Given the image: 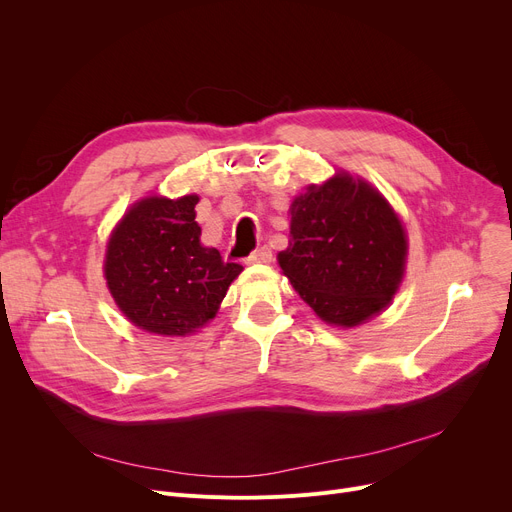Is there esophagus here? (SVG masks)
Listing matches in <instances>:
<instances>
[{
	"instance_id": "esophagus-1",
	"label": "esophagus",
	"mask_w": 512,
	"mask_h": 512,
	"mask_svg": "<svg viewBox=\"0 0 512 512\" xmlns=\"http://www.w3.org/2000/svg\"><path fill=\"white\" fill-rule=\"evenodd\" d=\"M272 259H274V255H272L270 247H259L255 253H251L247 263L249 265H267V263H272Z\"/></svg>"
}]
</instances>
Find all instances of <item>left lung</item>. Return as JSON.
I'll use <instances>...</instances> for the list:
<instances>
[{
	"mask_svg": "<svg viewBox=\"0 0 512 512\" xmlns=\"http://www.w3.org/2000/svg\"><path fill=\"white\" fill-rule=\"evenodd\" d=\"M288 218L290 238L278 265L321 321L348 330L390 307L407 274L409 238L369 180L338 170L307 184Z\"/></svg>",
	"mask_w": 512,
	"mask_h": 512,
	"instance_id": "1",
	"label": "left lung"
}]
</instances>
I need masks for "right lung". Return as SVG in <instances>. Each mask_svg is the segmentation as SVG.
I'll return each instance as SVG.
<instances>
[{
  "label": "right lung",
  "mask_w": 512,
  "mask_h": 512,
  "mask_svg": "<svg viewBox=\"0 0 512 512\" xmlns=\"http://www.w3.org/2000/svg\"><path fill=\"white\" fill-rule=\"evenodd\" d=\"M199 195L134 201L105 245L103 278L116 307L143 332L186 338L218 315L242 272L218 249L201 245Z\"/></svg>",
  "instance_id": "obj_1"
}]
</instances>
